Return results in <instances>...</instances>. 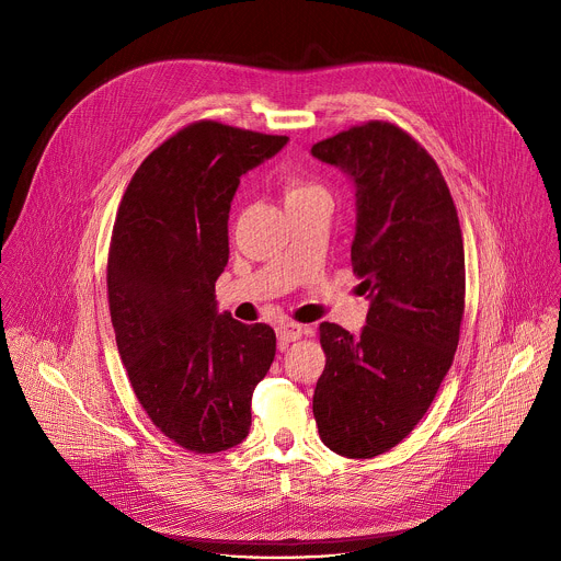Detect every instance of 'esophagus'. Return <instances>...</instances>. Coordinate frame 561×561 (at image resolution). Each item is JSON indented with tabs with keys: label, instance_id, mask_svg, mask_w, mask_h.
I'll return each mask as SVG.
<instances>
[{
	"label": "esophagus",
	"instance_id": "esophagus-1",
	"mask_svg": "<svg viewBox=\"0 0 561 561\" xmlns=\"http://www.w3.org/2000/svg\"><path fill=\"white\" fill-rule=\"evenodd\" d=\"M277 340H279V344H288V342H295V340H299L306 331H304V327H299V324H295V322H282V324H277Z\"/></svg>",
	"mask_w": 561,
	"mask_h": 561
}]
</instances>
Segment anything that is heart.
I'll use <instances>...</instances> for the list:
<instances>
[{
	"instance_id": "b5f03b06",
	"label": "heart",
	"mask_w": 561,
	"mask_h": 561,
	"mask_svg": "<svg viewBox=\"0 0 561 561\" xmlns=\"http://www.w3.org/2000/svg\"><path fill=\"white\" fill-rule=\"evenodd\" d=\"M322 191L314 184H308V182H301V180H295V178H288L286 184H284V193H286V199L290 197H301V195H308V193H317Z\"/></svg>"
}]
</instances>
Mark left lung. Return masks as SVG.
<instances>
[{"instance_id": "8db88e82", "label": "left lung", "mask_w": 561, "mask_h": 561, "mask_svg": "<svg viewBox=\"0 0 561 561\" xmlns=\"http://www.w3.org/2000/svg\"><path fill=\"white\" fill-rule=\"evenodd\" d=\"M310 152L355 184L351 262L370 299L357 337L319 324L327 368L312 415L333 453L370 459L411 435L453 364L466 295L463 239L435 159L399 126H353Z\"/></svg>"}]
</instances>
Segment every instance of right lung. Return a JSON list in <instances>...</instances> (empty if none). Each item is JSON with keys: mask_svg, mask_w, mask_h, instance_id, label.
I'll list each match as a JSON object with an SVG mask.
<instances>
[{"mask_svg": "<svg viewBox=\"0 0 561 561\" xmlns=\"http://www.w3.org/2000/svg\"><path fill=\"white\" fill-rule=\"evenodd\" d=\"M286 141L188 124L144 159L117 210L106 273L117 351L150 422L193 453L247 439L253 390L275 359V331L217 312L215 282L239 178Z\"/></svg>", "mask_w": 561, "mask_h": 561, "instance_id": "right-lung-1", "label": "right lung"}]
</instances>
